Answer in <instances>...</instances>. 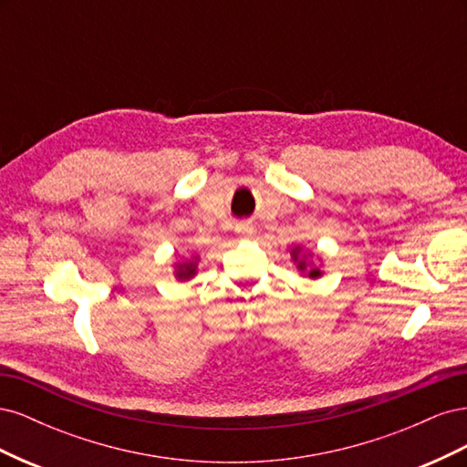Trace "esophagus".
Here are the masks:
<instances>
[{"label":"esophagus","instance_id":"34e87169","mask_svg":"<svg viewBox=\"0 0 467 467\" xmlns=\"http://www.w3.org/2000/svg\"><path fill=\"white\" fill-rule=\"evenodd\" d=\"M237 234H242V235H251L253 234V228L249 223H239L237 225Z\"/></svg>","mask_w":467,"mask_h":467}]
</instances>
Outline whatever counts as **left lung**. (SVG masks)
Wrapping results in <instances>:
<instances>
[{
	"label": "left lung",
	"instance_id": "1",
	"mask_svg": "<svg viewBox=\"0 0 467 467\" xmlns=\"http://www.w3.org/2000/svg\"><path fill=\"white\" fill-rule=\"evenodd\" d=\"M292 259H294V263H296V265H298L300 271H302V273H306L309 278H317V276H321V271H319L317 266H312V265H309L304 257H300V249H298V247H296V249L292 251Z\"/></svg>",
	"mask_w": 467,
	"mask_h": 467
}]
</instances>
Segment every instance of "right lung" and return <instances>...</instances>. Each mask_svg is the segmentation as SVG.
Segmentation results:
<instances>
[{
  "label": "right lung",
  "mask_w": 467,
  "mask_h": 467,
  "mask_svg": "<svg viewBox=\"0 0 467 467\" xmlns=\"http://www.w3.org/2000/svg\"><path fill=\"white\" fill-rule=\"evenodd\" d=\"M196 275V259L189 261V263H179L175 268V276L179 280H189Z\"/></svg>",
  "instance_id": "add662e5"
}]
</instances>
